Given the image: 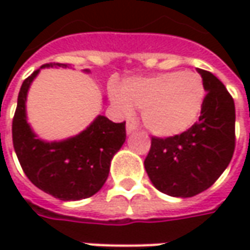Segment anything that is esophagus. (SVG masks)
<instances>
[{
    "label": "esophagus",
    "instance_id": "34e87169",
    "mask_svg": "<svg viewBox=\"0 0 250 250\" xmlns=\"http://www.w3.org/2000/svg\"><path fill=\"white\" fill-rule=\"evenodd\" d=\"M135 130H136V126H135L133 124H129V122H128V124H126V133L130 135V133L135 132Z\"/></svg>",
    "mask_w": 250,
    "mask_h": 250
}]
</instances>
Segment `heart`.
I'll list each match as a JSON object with an SVG mask.
<instances>
[{
  "instance_id": "obj_1",
  "label": "heart",
  "mask_w": 250,
  "mask_h": 250,
  "mask_svg": "<svg viewBox=\"0 0 250 250\" xmlns=\"http://www.w3.org/2000/svg\"><path fill=\"white\" fill-rule=\"evenodd\" d=\"M206 90L200 75L192 71L164 72L130 78L120 87L111 86L110 97L121 115L140 108L146 129L157 136H175L188 130L200 114Z\"/></svg>"
}]
</instances>
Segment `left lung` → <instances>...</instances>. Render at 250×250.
<instances>
[{"instance_id": "left-lung-1", "label": "left lung", "mask_w": 250, "mask_h": 250, "mask_svg": "<svg viewBox=\"0 0 250 250\" xmlns=\"http://www.w3.org/2000/svg\"><path fill=\"white\" fill-rule=\"evenodd\" d=\"M207 91L200 117L181 135L151 138L145 168L160 192L192 197L211 187L235 150V104L226 86L208 71L197 69Z\"/></svg>"}]
</instances>
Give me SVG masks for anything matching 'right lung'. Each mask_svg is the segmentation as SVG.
<instances>
[{"mask_svg": "<svg viewBox=\"0 0 250 250\" xmlns=\"http://www.w3.org/2000/svg\"><path fill=\"white\" fill-rule=\"evenodd\" d=\"M50 66L66 68L69 65L50 62L42 68ZM40 69L24 79L18 96L12 121L15 153L26 177L45 193L60 200H81L93 196L107 181L111 160L126 139L125 122L115 124L99 115L73 138L61 142L39 139L26 120V97Z\"/></svg>", "mask_w": 250, "mask_h": 250, "instance_id": "right-lung-1", "label": "right lung"}]
</instances>
